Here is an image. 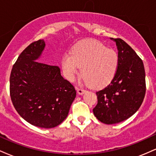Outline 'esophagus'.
<instances>
[{"mask_svg": "<svg viewBox=\"0 0 156 156\" xmlns=\"http://www.w3.org/2000/svg\"><path fill=\"white\" fill-rule=\"evenodd\" d=\"M76 90H77V92H78V94H80V95H82V94H83L84 93L86 92V91L84 90V89H82L80 88H76Z\"/></svg>", "mask_w": 156, "mask_h": 156, "instance_id": "obj_1", "label": "esophagus"}]
</instances>
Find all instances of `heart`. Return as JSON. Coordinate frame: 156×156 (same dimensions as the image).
I'll return each instance as SVG.
<instances>
[{"label":"heart","instance_id":"heart-1","mask_svg":"<svg viewBox=\"0 0 156 156\" xmlns=\"http://www.w3.org/2000/svg\"><path fill=\"white\" fill-rule=\"evenodd\" d=\"M119 63L117 51L95 39L79 42L73 47L72 53H66L62 59V69L67 80L73 81L81 68L84 83L97 89L104 88L112 81Z\"/></svg>","mask_w":156,"mask_h":156}]
</instances>
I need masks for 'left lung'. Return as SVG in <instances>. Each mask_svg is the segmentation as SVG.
Here are the masks:
<instances>
[{
    "label": "left lung",
    "mask_w": 156,
    "mask_h": 156,
    "mask_svg": "<svg viewBox=\"0 0 156 156\" xmlns=\"http://www.w3.org/2000/svg\"><path fill=\"white\" fill-rule=\"evenodd\" d=\"M110 39L117 48L119 67L111 83L96 92L98 104L93 109L97 119L107 125L121 122L133 115L141 106L146 92L142 60L122 39Z\"/></svg>",
    "instance_id": "1"
}]
</instances>
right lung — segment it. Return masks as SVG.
<instances>
[{"label":"right lung","instance_id":"right-lung-1","mask_svg":"<svg viewBox=\"0 0 156 156\" xmlns=\"http://www.w3.org/2000/svg\"><path fill=\"white\" fill-rule=\"evenodd\" d=\"M44 48V39H39L19 55L11 72L10 96L23 119L52 128L67 118L76 91L62 76L59 67L39 62Z\"/></svg>","mask_w":156,"mask_h":156}]
</instances>
